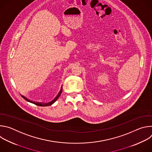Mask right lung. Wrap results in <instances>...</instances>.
I'll list each match as a JSON object with an SVG mask.
<instances>
[{
	"label": "right lung",
	"instance_id": "add662e5",
	"mask_svg": "<svg viewBox=\"0 0 152 152\" xmlns=\"http://www.w3.org/2000/svg\"><path fill=\"white\" fill-rule=\"evenodd\" d=\"M62 87H61V91H59V93H58V96L55 97V99L53 100H52V102H49V103H38V102H32V101H31V100H28V99H26L25 97H24V96H21V97H22L25 100H27L28 102H31V103H34V104H36V105H38V106H50V105H51V104H52L53 103H55V102L59 98V97L60 96V95H61V92H62Z\"/></svg>",
	"mask_w": 152,
	"mask_h": 152
}]
</instances>
